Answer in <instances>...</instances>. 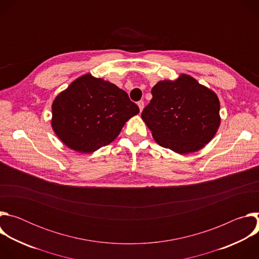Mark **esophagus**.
<instances>
[{
	"instance_id": "34e87169",
	"label": "esophagus",
	"mask_w": 259,
	"mask_h": 259,
	"mask_svg": "<svg viewBox=\"0 0 259 259\" xmlns=\"http://www.w3.org/2000/svg\"><path fill=\"white\" fill-rule=\"evenodd\" d=\"M137 105H138L139 110H140V113H141V112H142V109H143V107H144V102H143L142 100H140V101H138V102H137Z\"/></svg>"
}]
</instances>
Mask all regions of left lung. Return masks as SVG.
<instances>
[{"mask_svg": "<svg viewBox=\"0 0 259 259\" xmlns=\"http://www.w3.org/2000/svg\"><path fill=\"white\" fill-rule=\"evenodd\" d=\"M141 118L158 144L177 154H190L210 142L220 125V103L214 91L181 73L158 82Z\"/></svg>", "mask_w": 259, "mask_h": 259, "instance_id": "obj_1", "label": "left lung"}]
</instances>
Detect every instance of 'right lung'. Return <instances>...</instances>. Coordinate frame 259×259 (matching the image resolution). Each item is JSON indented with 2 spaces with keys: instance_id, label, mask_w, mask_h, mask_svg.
Wrapping results in <instances>:
<instances>
[{
  "instance_id": "1",
  "label": "right lung",
  "mask_w": 259,
  "mask_h": 259,
  "mask_svg": "<svg viewBox=\"0 0 259 259\" xmlns=\"http://www.w3.org/2000/svg\"><path fill=\"white\" fill-rule=\"evenodd\" d=\"M138 113V106L124 90L86 73L56 96L51 125L69 149L91 154L113 142Z\"/></svg>"
}]
</instances>
